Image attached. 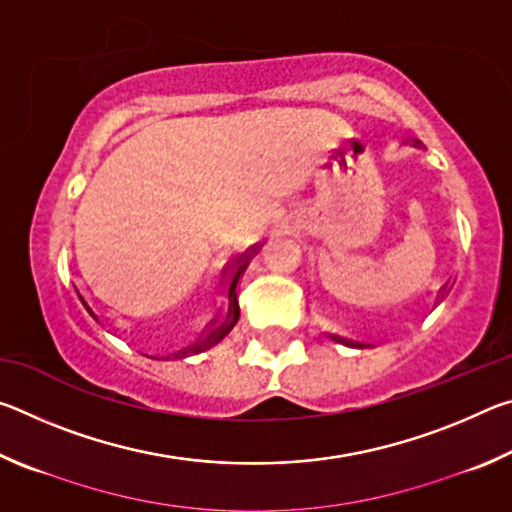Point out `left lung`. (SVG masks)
<instances>
[{
  "mask_svg": "<svg viewBox=\"0 0 512 512\" xmlns=\"http://www.w3.org/2000/svg\"><path fill=\"white\" fill-rule=\"evenodd\" d=\"M411 146H422V142L411 140ZM332 339L343 343V345H352V348H363V345H366V343H359V341H352V339H343V336H339V334H332Z\"/></svg>",
  "mask_w": 512,
  "mask_h": 512,
  "instance_id": "obj_1",
  "label": "left lung"
}]
</instances>
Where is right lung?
Listing matches in <instances>:
<instances>
[{
    "instance_id": "1",
    "label": "right lung",
    "mask_w": 512,
    "mask_h": 512,
    "mask_svg": "<svg viewBox=\"0 0 512 512\" xmlns=\"http://www.w3.org/2000/svg\"><path fill=\"white\" fill-rule=\"evenodd\" d=\"M248 262H250V255L237 259L235 266H232L228 282H225V291H223V293H225L223 309L219 311V314H216V318L212 320L210 329H207V332L203 334V339H201V341H196L194 345H189V348H185V350L173 352V354H171L173 359H178V357H187V354H198V352H203V350H210L212 345H216L219 341H223L225 336L230 334V329L237 325V320H239V296H237V287H239L241 275H244V271L248 268ZM79 298H81V302L85 305V309L90 311V316H92L94 320H99V318H97V314H94V311L88 307V302L83 300V296H79Z\"/></svg>"
}]
</instances>
